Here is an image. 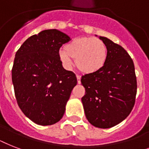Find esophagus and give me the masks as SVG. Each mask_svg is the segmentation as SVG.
I'll return each mask as SVG.
<instances>
[{
    "label": "esophagus",
    "instance_id": "34e87169",
    "mask_svg": "<svg viewBox=\"0 0 149 149\" xmlns=\"http://www.w3.org/2000/svg\"><path fill=\"white\" fill-rule=\"evenodd\" d=\"M77 83L78 84H81V81H80V79H81V77L79 76V75L77 74Z\"/></svg>",
    "mask_w": 149,
    "mask_h": 149
}]
</instances>
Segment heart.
<instances>
[{"instance_id": "1", "label": "heart", "mask_w": 149, "mask_h": 149, "mask_svg": "<svg viewBox=\"0 0 149 149\" xmlns=\"http://www.w3.org/2000/svg\"><path fill=\"white\" fill-rule=\"evenodd\" d=\"M107 55L106 44L94 37L74 38L59 52V58L65 67H71L72 58H76L78 69L85 73H93L101 70L106 63Z\"/></svg>"}]
</instances>
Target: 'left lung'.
<instances>
[{
    "label": "left lung",
    "mask_w": 149,
    "mask_h": 149,
    "mask_svg": "<svg viewBox=\"0 0 149 149\" xmlns=\"http://www.w3.org/2000/svg\"><path fill=\"white\" fill-rule=\"evenodd\" d=\"M107 59L101 70L82 76L86 93L81 100L86 119L100 128L113 127L132 112L135 103L137 79L134 63L120 45L105 37Z\"/></svg>",
    "instance_id": "obj_1"
}]
</instances>
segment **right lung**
Here are the masks:
<instances>
[{"instance_id": "right-lung-1", "label": "right lung", "mask_w": 149, "mask_h": 149, "mask_svg": "<svg viewBox=\"0 0 149 149\" xmlns=\"http://www.w3.org/2000/svg\"><path fill=\"white\" fill-rule=\"evenodd\" d=\"M70 38L56 29L29 37L15 54L12 83L17 105L39 125L56 124L77 84L76 75L63 67L59 49Z\"/></svg>"}]
</instances>
